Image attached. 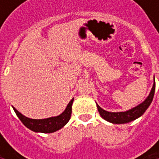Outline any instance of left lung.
Listing matches in <instances>:
<instances>
[{
	"label": "left lung",
	"instance_id": "obj_1",
	"mask_svg": "<svg viewBox=\"0 0 159 159\" xmlns=\"http://www.w3.org/2000/svg\"><path fill=\"white\" fill-rule=\"evenodd\" d=\"M155 87H156V84H155V78H154V84L150 90V95H148V97L142 103H140L139 105L133 108L131 110H128L126 111H121V112H110L102 109L101 107L96 103L98 111L102 119L113 124H125V123L131 122L133 120L138 119L139 117H141L149 108L154 97Z\"/></svg>",
	"mask_w": 159,
	"mask_h": 159
}]
</instances>
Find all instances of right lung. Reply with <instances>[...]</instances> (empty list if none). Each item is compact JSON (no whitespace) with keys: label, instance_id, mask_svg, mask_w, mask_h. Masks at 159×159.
<instances>
[{"label":"right lung","instance_id":"obj_1","mask_svg":"<svg viewBox=\"0 0 159 159\" xmlns=\"http://www.w3.org/2000/svg\"><path fill=\"white\" fill-rule=\"evenodd\" d=\"M72 102H73V99L70 100L66 109L64 111V112L61 113L60 115H58L57 117H51V118L43 119H29L21 114L17 110H16L14 107L13 109L15 111L16 116L18 117V119H20L22 123L30 130L36 132V133L49 134V133H54L61 129L68 123V121L70 119V115H71Z\"/></svg>","mask_w":159,"mask_h":159}]
</instances>
